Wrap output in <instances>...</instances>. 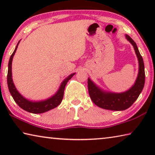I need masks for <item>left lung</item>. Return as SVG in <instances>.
I'll use <instances>...</instances> for the list:
<instances>
[{"label":"left lung","instance_id":"1","mask_svg":"<svg viewBox=\"0 0 155 155\" xmlns=\"http://www.w3.org/2000/svg\"><path fill=\"white\" fill-rule=\"evenodd\" d=\"M127 40L134 47L135 53L139 61V74L135 85L130 90L124 93L104 92L99 89L88 78V91L93 103L101 108L113 111H123L132 105L137 99L142 91L145 83V71L142 57L140 53L137 46L129 35H126Z\"/></svg>","mask_w":155,"mask_h":155}]
</instances>
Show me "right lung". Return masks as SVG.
<instances>
[{
  "mask_svg": "<svg viewBox=\"0 0 155 155\" xmlns=\"http://www.w3.org/2000/svg\"><path fill=\"white\" fill-rule=\"evenodd\" d=\"M19 42L18 43L14 52L12 53L11 57H10L9 64H8L7 85H8L10 94H12L14 101L18 104V106H19L20 108H22V109H24L28 112L32 113V114H41V113H44L46 111H49V110L55 108V107L59 105L60 103H61L63 97H64V90H65V85L67 84L68 81L74 75L75 73L70 74L69 77H67L64 81H63L58 91L56 93L55 95L52 96L51 98L47 99L46 101H41V102L40 101L31 102V101H28V100H27L26 98H25L24 97L21 96L20 93L17 91V90L15 87L14 83H13V80L12 78V59H13V57H14L15 51H16Z\"/></svg>",
  "mask_w": 155,
  "mask_h": 155,
  "instance_id": "add662e5",
  "label": "right lung"
}]
</instances>
